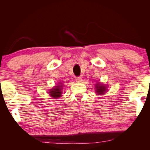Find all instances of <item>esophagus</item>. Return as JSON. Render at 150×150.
I'll return each mask as SVG.
<instances>
[{
  "instance_id": "esophagus-1",
  "label": "esophagus",
  "mask_w": 150,
  "mask_h": 150,
  "mask_svg": "<svg viewBox=\"0 0 150 150\" xmlns=\"http://www.w3.org/2000/svg\"><path fill=\"white\" fill-rule=\"evenodd\" d=\"M75 80L77 82H81V81H82V78L81 77H77L75 78Z\"/></svg>"
}]
</instances>
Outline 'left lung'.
Returning <instances> with one entry per match:
<instances>
[{
	"label": "left lung",
	"instance_id": "obj_1",
	"mask_svg": "<svg viewBox=\"0 0 150 150\" xmlns=\"http://www.w3.org/2000/svg\"><path fill=\"white\" fill-rule=\"evenodd\" d=\"M96 93H98V95H103L105 93L106 91V87L105 85H101V84H98L96 85Z\"/></svg>",
	"mask_w": 150,
	"mask_h": 150
}]
</instances>
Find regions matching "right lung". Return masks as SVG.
Here are the masks:
<instances>
[{
  "label": "right lung",
  "mask_w": 150,
  "mask_h": 150,
  "mask_svg": "<svg viewBox=\"0 0 150 150\" xmlns=\"http://www.w3.org/2000/svg\"><path fill=\"white\" fill-rule=\"evenodd\" d=\"M62 85H58L55 87V88H53L52 90L50 91V92H49L50 94V96H52V97L54 98H59V96H61V95H62Z\"/></svg>",
  "instance_id": "obj_1"
}]
</instances>
